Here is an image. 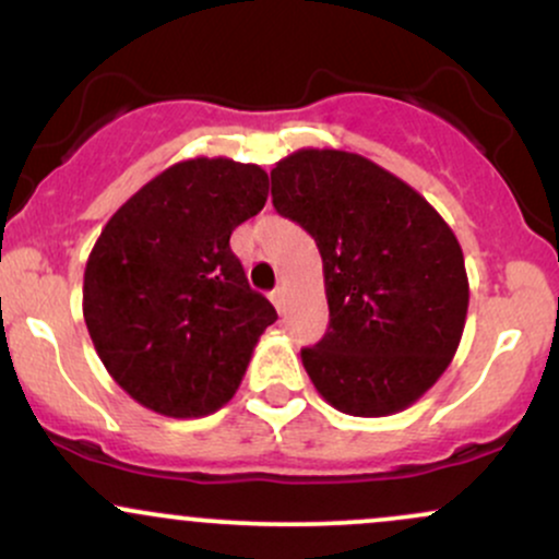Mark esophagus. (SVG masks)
I'll use <instances>...</instances> for the list:
<instances>
[{
  "label": "esophagus",
  "mask_w": 559,
  "mask_h": 559,
  "mask_svg": "<svg viewBox=\"0 0 559 559\" xmlns=\"http://www.w3.org/2000/svg\"><path fill=\"white\" fill-rule=\"evenodd\" d=\"M271 301H273V305H275V310H278V312H284V307H286V288H284V286L273 288V294H271Z\"/></svg>",
  "instance_id": "1"
}]
</instances>
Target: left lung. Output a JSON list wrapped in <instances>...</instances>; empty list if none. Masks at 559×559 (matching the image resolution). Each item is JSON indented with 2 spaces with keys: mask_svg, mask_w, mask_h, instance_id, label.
Instances as JSON below:
<instances>
[{
  "mask_svg": "<svg viewBox=\"0 0 559 559\" xmlns=\"http://www.w3.org/2000/svg\"><path fill=\"white\" fill-rule=\"evenodd\" d=\"M273 207L323 258L329 331L301 365L338 413L383 418L439 381L463 338L465 258L413 186L368 157L299 150L271 170Z\"/></svg>",
  "mask_w": 559,
  "mask_h": 559,
  "instance_id": "1",
  "label": "left lung"
}]
</instances>
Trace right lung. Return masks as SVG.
I'll return each instance as SVG.
<instances>
[{
	"mask_svg": "<svg viewBox=\"0 0 559 559\" xmlns=\"http://www.w3.org/2000/svg\"><path fill=\"white\" fill-rule=\"evenodd\" d=\"M265 199L260 165L194 157L141 186L102 228L83 273V320L107 373L152 413L221 409L278 320L230 252L234 228Z\"/></svg>",
	"mask_w": 559,
	"mask_h": 559,
	"instance_id": "obj_1",
	"label": "right lung"
}]
</instances>
